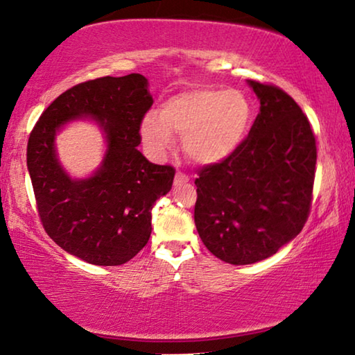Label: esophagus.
I'll return each instance as SVG.
<instances>
[{"label": "esophagus", "instance_id": "obj_1", "mask_svg": "<svg viewBox=\"0 0 355 355\" xmlns=\"http://www.w3.org/2000/svg\"><path fill=\"white\" fill-rule=\"evenodd\" d=\"M185 182H189L187 174L178 171L176 173V178H174V185H181V184H185Z\"/></svg>", "mask_w": 355, "mask_h": 355}]
</instances>
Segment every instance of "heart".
Here are the masks:
<instances>
[{
  "label": "heart",
  "mask_w": 355,
  "mask_h": 355,
  "mask_svg": "<svg viewBox=\"0 0 355 355\" xmlns=\"http://www.w3.org/2000/svg\"><path fill=\"white\" fill-rule=\"evenodd\" d=\"M252 122L249 96L236 89L195 87L162 103L160 114L141 119L139 135L147 152L162 159L182 136L185 155L200 165H214L239 149Z\"/></svg>",
  "instance_id": "1"
}]
</instances>
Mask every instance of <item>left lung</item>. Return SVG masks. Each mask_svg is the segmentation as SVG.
I'll list each match as a JSON object with an SVG mask.
<instances>
[{"instance_id":"left-lung-1","label":"left lung","mask_w":355,"mask_h":355,"mask_svg":"<svg viewBox=\"0 0 355 355\" xmlns=\"http://www.w3.org/2000/svg\"><path fill=\"white\" fill-rule=\"evenodd\" d=\"M248 84L260 101L249 136L195 181L201 241L232 265L268 259L302 232L318 159L313 130L293 98L279 87Z\"/></svg>"}]
</instances>
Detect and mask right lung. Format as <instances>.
<instances>
[{
	"label": "right lung",
	"instance_id": "1",
	"mask_svg": "<svg viewBox=\"0 0 355 355\" xmlns=\"http://www.w3.org/2000/svg\"><path fill=\"white\" fill-rule=\"evenodd\" d=\"M152 106L143 74L100 78L71 87L51 103L30 135L26 166L37 212L60 248L92 265L127 263L152 232V206L171 190L174 168L154 165L138 150L141 119ZM90 118L107 150L87 178H71L58 160L55 136Z\"/></svg>",
	"mask_w": 355,
	"mask_h": 355
}]
</instances>
